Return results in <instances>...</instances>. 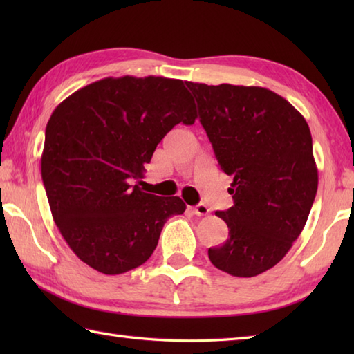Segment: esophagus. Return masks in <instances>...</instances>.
<instances>
[{"instance_id": "esophagus-1", "label": "esophagus", "mask_w": 354, "mask_h": 354, "mask_svg": "<svg viewBox=\"0 0 354 354\" xmlns=\"http://www.w3.org/2000/svg\"><path fill=\"white\" fill-rule=\"evenodd\" d=\"M193 213L196 216H207L209 213V208L205 204H199L193 208Z\"/></svg>"}]
</instances>
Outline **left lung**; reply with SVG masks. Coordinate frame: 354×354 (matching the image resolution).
Listing matches in <instances>:
<instances>
[{
  "mask_svg": "<svg viewBox=\"0 0 354 354\" xmlns=\"http://www.w3.org/2000/svg\"><path fill=\"white\" fill-rule=\"evenodd\" d=\"M185 84L221 169L232 176L234 205L216 212L228 225V239L209 248L208 257L230 275L255 277L288 254L317 196L309 124L266 88Z\"/></svg>",
  "mask_w": 354,
  "mask_h": 354,
  "instance_id": "8db88e82",
  "label": "left lung"
}]
</instances>
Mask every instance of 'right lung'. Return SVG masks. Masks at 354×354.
<instances>
[{"mask_svg":"<svg viewBox=\"0 0 354 354\" xmlns=\"http://www.w3.org/2000/svg\"><path fill=\"white\" fill-rule=\"evenodd\" d=\"M196 104L183 80L106 77L57 104L45 129L41 173L53 219L71 251L106 275L142 265L181 198L132 185L164 135L193 124Z\"/></svg>","mask_w":354,"mask_h":354,"instance_id":"1","label":"right lung"}]
</instances>
